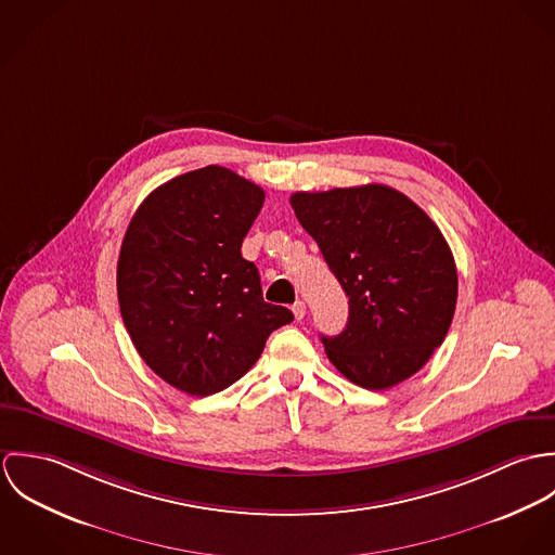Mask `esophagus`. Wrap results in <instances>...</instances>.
Here are the masks:
<instances>
[{"label":"esophagus","mask_w":555,"mask_h":555,"mask_svg":"<svg viewBox=\"0 0 555 555\" xmlns=\"http://www.w3.org/2000/svg\"><path fill=\"white\" fill-rule=\"evenodd\" d=\"M293 314H295L297 320H304V317H306V304H304V301H297V304L293 306Z\"/></svg>","instance_id":"obj_1"}]
</instances>
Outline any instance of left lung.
<instances>
[{
  "label": "left lung",
  "mask_w": 555,
  "mask_h": 555,
  "mask_svg": "<svg viewBox=\"0 0 555 555\" xmlns=\"http://www.w3.org/2000/svg\"><path fill=\"white\" fill-rule=\"evenodd\" d=\"M291 205L348 297V324L322 335L350 383L383 391L416 374L444 341L457 269L429 216L389 185L297 192Z\"/></svg>",
  "instance_id": "left-lung-1"
}]
</instances>
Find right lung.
<instances>
[{
	"label": "right lung",
	"mask_w": 555,
	"mask_h": 555,
	"mask_svg": "<svg viewBox=\"0 0 555 555\" xmlns=\"http://www.w3.org/2000/svg\"><path fill=\"white\" fill-rule=\"evenodd\" d=\"M264 192L224 166L156 188L128 224L117 262L124 324L141 359L190 396L224 391L293 312L264 304L241 243Z\"/></svg>",
	"instance_id": "1"
}]
</instances>
